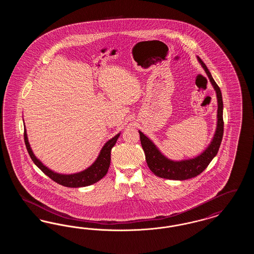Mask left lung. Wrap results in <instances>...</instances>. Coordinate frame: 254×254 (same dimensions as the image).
<instances>
[{
	"mask_svg": "<svg viewBox=\"0 0 254 254\" xmlns=\"http://www.w3.org/2000/svg\"><path fill=\"white\" fill-rule=\"evenodd\" d=\"M199 63L205 69V73L213 86L216 97H217V125L215 133L209 145L206 146L205 150L198 156L186 159L181 161H174L165 156L155 144L145 136L144 133L139 130L140 140L142 147L145 151L146 164L149 169L158 177L169 179V180H187L196 177L202 173L206 167L209 165L211 160L216 156L223 139L224 133V121H223V99L222 93L217 84L213 80L210 72L208 71L206 65L198 57Z\"/></svg>",
	"mask_w": 254,
	"mask_h": 254,
	"instance_id": "left-lung-1",
	"label": "left lung"
}]
</instances>
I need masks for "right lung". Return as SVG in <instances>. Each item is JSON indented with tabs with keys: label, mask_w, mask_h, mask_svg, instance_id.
<instances>
[{
	"label": "right lung",
	"mask_w": 254,
	"mask_h": 254,
	"mask_svg": "<svg viewBox=\"0 0 254 254\" xmlns=\"http://www.w3.org/2000/svg\"><path fill=\"white\" fill-rule=\"evenodd\" d=\"M121 133H118L115 135L113 138L109 140L105 145L102 147L98 157L94 161V163L85 169L83 171L73 173V174H62L55 172L51 169H49L48 167H46L38 158L34 155L26 134V129L24 126V143L26 149L28 151V154L34 164L36 165L39 169H41L46 175H48L50 179L53 181L58 183L59 185H62L64 187L67 188H82V187H87L92 184H95L98 181H100L108 172L109 170V165H110V152L111 148L116 144L119 136Z\"/></svg>",
	"instance_id": "1"
}]
</instances>
